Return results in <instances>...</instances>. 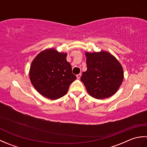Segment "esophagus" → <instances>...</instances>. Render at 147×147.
<instances>
[{
	"mask_svg": "<svg viewBox=\"0 0 147 147\" xmlns=\"http://www.w3.org/2000/svg\"><path fill=\"white\" fill-rule=\"evenodd\" d=\"M81 76H82V74H81V73L79 74H78V75H76V77H77L78 79H80Z\"/></svg>",
	"mask_w": 147,
	"mask_h": 147,
	"instance_id": "34e87169",
	"label": "esophagus"
}]
</instances>
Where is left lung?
I'll list each match as a JSON object with an SVG mask.
<instances>
[{
	"instance_id": "1",
	"label": "left lung",
	"mask_w": 147,
	"mask_h": 147,
	"mask_svg": "<svg viewBox=\"0 0 147 147\" xmlns=\"http://www.w3.org/2000/svg\"><path fill=\"white\" fill-rule=\"evenodd\" d=\"M87 70L81 81L92 97L102 100L114 95L124 79L122 65L110 52H85Z\"/></svg>"
}]
</instances>
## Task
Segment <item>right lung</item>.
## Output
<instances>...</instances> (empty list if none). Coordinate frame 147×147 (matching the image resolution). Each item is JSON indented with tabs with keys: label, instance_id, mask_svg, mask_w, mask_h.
<instances>
[{
	"label": "right lung",
	"instance_id": "obj_1",
	"mask_svg": "<svg viewBox=\"0 0 147 147\" xmlns=\"http://www.w3.org/2000/svg\"><path fill=\"white\" fill-rule=\"evenodd\" d=\"M67 55L66 52L49 48L40 52L32 62L30 80L36 91L44 97L51 100L62 97L76 79L66 60Z\"/></svg>",
	"mask_w": 147,
	"mask_h": 147
}]
</instances>
